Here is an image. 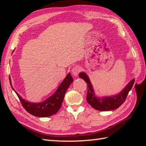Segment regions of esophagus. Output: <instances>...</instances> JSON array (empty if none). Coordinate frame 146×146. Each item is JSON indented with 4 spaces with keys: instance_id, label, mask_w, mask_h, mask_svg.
<instances>
[{
    "instance_id": "34e87169",
    "label": "esophagus",
    "mask_w": 146,
    "mask_h": 146,
    "mask_svg": "<svg viewBox=\"0 0 146 146\" xmlns=\"http://www.w3.org/2000/svg\"><path fill=\"white\" fill-rule=\"evenodd\" d=\"M80 71V68L78 67V66H76L72 69V74L74 76L76 77L78 76V74H79Z\"/></svg>"
}]
</instances>
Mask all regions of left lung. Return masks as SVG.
<instances>
[{
    "mask_svg": "<svg viewBox=\"0 0 146 146\" xmlns=\"http://www.w3.org/2000/svg\"><path fill=\"white\" fill-rule=\"evenodd\" d=\"M79 77L83 78L88 84L86 100L91 107L99 111H110L119 108L124 102L129 91L131 90L135 79L131 80L123 90L116 95L99 98L95 95L90 78L85 72L79 74Z\"/></svg>",
    "mask_w": 146,
    "mask_h": 146,
    "instance_id": "1",
    "label": "left lung"
}]
</instances>
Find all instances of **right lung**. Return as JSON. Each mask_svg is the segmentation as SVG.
<instances>
[{
	"label": "right lung",
	"instance_id": "1",
	"mask_svg": "<svg viewBox=\"0 0 146 146\" xmlns=\"http://www.w3.org/2000/svg\"><path fill=\"white\" fill-rule=\"evenodd\" d=\"M9 79L12 89L15 91L12 86L10 77ZM72 82L73 78L70 76V74L69 73L58 87L55 93L46 100L39 103L30 102L22 98L16 91L15 92L19 98L21 104L28 113L37 117H48L58 112L62 104L66 92Z\"/></svg>",
	"mask_w": 146,
	"mask_h": 146
}]
</instances>
